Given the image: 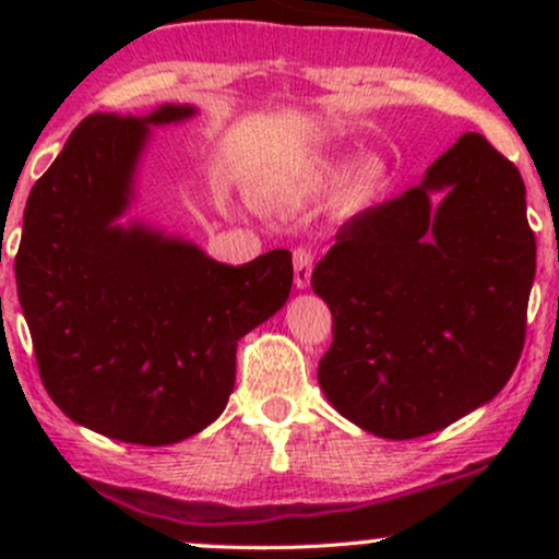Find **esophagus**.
Returning a JSON list of instances; mask_svg holds the SVG:
<instances>
[{
	"label": "esophagus",
	"mask_w": 559,
	"mask_h": 559,
	"mask_svg": "<svg viewBox=\"0 0 559 559\" xmlns=\"http://www.w3.org/2000/svg\"><path fill=\"white\" fill-rule=\"evenodd\" d=\"M312 260H316V258H312V252L307 247L294 249V286H297V288L310 286Z\"/></svg>",
	"instance_id": "obj_1"
}]
</instances>
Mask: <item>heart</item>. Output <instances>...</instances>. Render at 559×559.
<instances>
[{"label":"heart","instance_id":"1","mask_svg":"<svg viewBox=\"0 0 559 559\" xmlns=\"http://www.w3.org/2000/svg\"><path fill=\"white\" fill-rule=\"evenodd\" d=\"M333 181H336V170L323 168L312 178V186L323 189V186H331ZM383 186H386V165L381 159H365L346 176L342 199L346 207H365V204L373 202L381 194Z\"/></svg>","mask_w":559,"mask_h":559}]
</instances>
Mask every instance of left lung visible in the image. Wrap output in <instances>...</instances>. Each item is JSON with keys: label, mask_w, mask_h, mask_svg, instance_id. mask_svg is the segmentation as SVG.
<instances>
[{"label": "left lung", "mask_w": 559, "mask_h": 559, "mask_svg": "<svg viewBox=\"0 0 559 559\" xmlns=\"http://www.w3.org/2000/svg\"><path fill=\"white\" fill-rule=\"evenodd\" d=\"M534 273L521 173L463 133L420 186L344 223L312 271L333 316L320 389L383 439L441 431L510 381Z\"/></svg>", "instance_id": "obj_1"}]
</instances>
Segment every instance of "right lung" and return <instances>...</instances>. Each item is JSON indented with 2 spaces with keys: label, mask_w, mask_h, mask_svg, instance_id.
I'll list each match as a JSON object with an SVG mask.
<instances>
[{
  "label": "right lung",
  "mask_w": 559,
  "mask_h": 559,
  "mask_svg": "<svg viewBox=\"0 0 559 559\" xmlns=\"http://www.w3.org/2000/svg\"><path fill=\"white\" fill-rule=\"evenodd\" d=\"M189 115L165 105L83 118L31 189L15 254L44 389L70 420L128 444H176L210 426L234 391L236 344L294 281L288 249L230 267L189 241L115 226L150 123Z\"/></svg>",
  "instance_id": "1"
}]
</instances>
